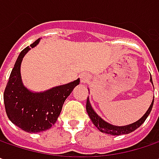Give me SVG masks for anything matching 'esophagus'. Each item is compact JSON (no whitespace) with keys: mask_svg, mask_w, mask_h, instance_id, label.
I'll return each instance as SVG.
<instances>
[{"mask_svg":"<svg viewBox=\"0 0 159 159\" xmlns=\"http://www.w3.org/2000/svg\"><path fill=\"white\" fill-rule=\"evenodd\" d=\"M90 78V75L87 73H84V74L81 75L80 76V79H81V83H86L88 80Z\"/></svg>","mask_w":159,"mask_h":159,"instance_id":"34e87169","label":"esophagus"}]
</instances>
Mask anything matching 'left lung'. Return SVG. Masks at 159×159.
<instances>
[{
    "label": "left lung",
    "instance_id": "left-lung-1",
    "mask_svg": "<svg viewBox=\"0 0 159 159\" xmlns=\"http://www.w3.org/2000/svg\"><path fill=\"white\" fill-rule=\"evenodd\" d=\"M150 81H151V83L153 85L151 75ZM88 90H89V89H88ZM153 103H154V98L152 99L151 106L148 108V110L146 111L144 114L143 115V117L140 118L138 120H136L134 123L129 124V125H126V126H115V125H112L111 123H108L105 120H103L95 112V110L93 109V107H92L91 104H90L89 97L87 98V103H86V111H87V113H88V115L90 117V120L92 121V123L94 124V126L100 132L105 133V134H112V135H120V134H129V133L134 131L136 129H138L140 126L144 122L145 120L147 119V117L149 116V114L151 113V109H152V107H153Z\"/></svg>",
    "mask_w": 159,
    "mask_h": 159
}]
</instances>
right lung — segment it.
<instances>
[{
    "label": "right lung",
    "mask_w": 159,
    "mask_h": 159,
    "mask_svg": "<svg viewBox=\"0 0 159 159\" xmlns=\"http://www.w3.org/2000/svg\"><path fill=\"white\" fill-rule=\"evenodd\" d=\"M40 41L37 39L20 52L4 91L5 109L10 121L28 133H39L51 129L56 122L66 98L80 79L58 85L44 91L29 90L23 83L21 64L25 54Z\"/></svg>",
    "instance_id": "right-lung-1"
}]
</instances>
